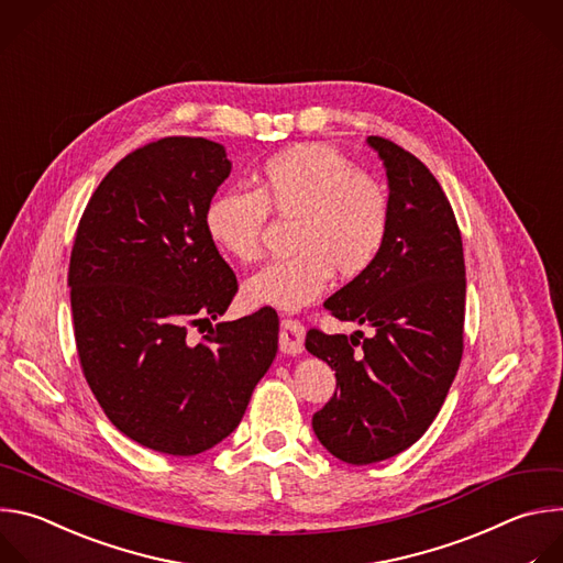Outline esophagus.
I'll return each mask as SVG.
<instances>
[{
	"label": "esophagus",
	"mask_w": 563,
	"mask_h": 563,
	"mask_svg": "<svg viewBox=\"0 0 563 563\" xmlns=\"http://www.w3.org/2000/svg\"><path fill=\"white\" fill-rule=\"evenodd\" d=\"M303 325L299 319L284 317L282 319V330H279V349L286 355H299L303 351Z\"/></svg>",
	"instance_id": "obj_1"
}]
</instances>
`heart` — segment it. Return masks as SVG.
<instances>
[{
	"label": "heart",
	"mask_w": 563,
	"mask_h": 563,
	"mask_svg": "<svg viewBox=\"0 0 563 563\" xmlns=\"http://www.w3.org/2000/svg\"><path fill=\"white\" fill-rule=\"evenodd\" d=\"M255 190H227L206 208L210 242L238 262L262 255L268 212L292 219L290 255L264 266L244 284L251 306L295 310L330 282L368 273L390 233L386 186L325 144H299L264 162Z\"/></svg>",
	"instance_id": "heart-1"
}]
</instances>
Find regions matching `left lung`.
Listing matches in <instances>:
<instances>
[{"mask_svg":"<svg viewBox=\"0 0 563 563\" xmlns=\"http://www.w3.org/2000/svg\"><path fill=\"white\" fill-rule=\"evenodd\" d=\"M388 175L390 233L362 277L325 299L342 321L371 323L373 336L310 328L306 349L336 377L312 415L325 451L353 466L410 448L434 421L464 355L466 264L457 219L434 175L408 151L368 137Z\"/></svg>","mask_w":563,"mask_h":563,"instance_id":"obj_1","label":"left lung"}]
</instances>
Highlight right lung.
<instances>
[{"instance_id": "1", "label": "right lung", "mask_w": 563, "mask_h": 563, "mask_svg": "<svg viewBox=\"0 0 563 563\" xmlns=\"http://www.w3.org/2000/svg\"><path fill=\"white\" fill-rule=\"evenodd\" d=\"M229 175L217 142H151L101 179L70 253L81 373L110 423L164 455L192 457L227 439L277 355L273 308L214 323L199 343L187 336L240 288L203 227Z\"/></svg>"}]
</instances>
